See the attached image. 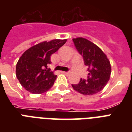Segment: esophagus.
<instances>
[{
	"label": "esophagus",
	"mask_w": 132,
	"mask_h": 132,
	"mask_svg": "<svg viewBox=\"0 0 132 132\" xmlns=\"http://www.w3.org/2000/svg\"><path fill=\"white\" fill-rule=\"evenodd\" d=\"M62 73H63V74L64 75H68L69 74V72H64V71H62Z\"/></svg>",
	"instance_id": "obj_1"
}]
</instances>
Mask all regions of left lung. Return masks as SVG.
Masks as SVG:
<instances>
[{
    "instance_id": "1",
    "label": "left lung",
    "mask_w": 132,
    "mask_h": 132,
    "mask_svg": "<svg viewBox=\"0 0 132 132\" xmlns=\"http://www.w3.org/2000/svg\"><path fill=\"white\" fill-rule=\"evenodd\" d=\"M72 41L89 72L86 79L81 78L78 84H72V88L84 95L96 94L103 89L110 78V61L100 48L87 39L73 38Z\"/></svg>"
}]
</instances>
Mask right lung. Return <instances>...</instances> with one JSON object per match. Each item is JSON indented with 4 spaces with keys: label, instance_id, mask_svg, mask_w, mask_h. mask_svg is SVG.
Returning a JSON list of instances; mask_svg holds the SVG:
<instances>
[{
    "label": "right lung",
    "instance_id": "obj_1",
    "mask_svg": "<svg viewBox=\"0 0 132 132\" xmlns=\"http://www.w3.org/2000/svg\"><path fill=\"white\" fill-rule=\"evenodd\" d=\"M67 40H53L29 48L20 57L15 73L22 86L33 94L46 92L54 84L57 76L48 65L51 56L64 45Z\"/></svg>",
    "mask_w": 132,
    "mask_h": 132
}]
</instances>
